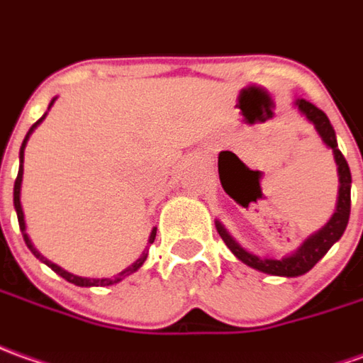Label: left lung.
<instances>
[{"mask_svg": "<svg viewBox=\"0 0 363 363\" xmlns=\"http://www.w3.org/2000/svg\"><path fill=\"white\" fill-rule=\"evenodd\" d=\"M294 107L304 115L306 119L314 125V129H316V133L320 135V139L324 140V145H326L328 149H332V152H334L340 186H337L336 211L330 216V220H328L320 230H316L314 234H310L304 242L296 248L294 252L286 254L282 258H274V256H258V254L248 252L246 248H242L240 244L234 240L233 236H230V233L224 228V224L220 223V220H214L216 230L220 234V238L224 240V244L230 248V252H233L240 262H244L246 266H250L254 270H258V272H264V274L270 276H284V278H296V276H302L306 274L308 270H312V268L316 266L318 260H322L324 254L342 238V234H344V230H346L347 226V220H350V191H352V174H350V167H347L344 155L337 149L336 130L330 125V119L326 117V113L320 111L318 107H314L312 103H308L306 99H296Z\"/></svg>", "mask_w": 363, "mask_h": 363, "instance_id": "obj_1", "label": "left lung"}]
</instances>
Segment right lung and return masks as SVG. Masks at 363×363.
<instances>
[{"label": "right lung", "instance_id": "1", "mask_svg": "<svg viewBox=\"0 0 363 363\" xmlns=\"http://www.w3.org/2000/svg\"><path fill=\"white\" fill-rule=\"evenodd\" d=\"M57 99V97H55ZM55 99L49 103V107H47V111L51 109V105L55 103ZM47 113L41 117V119L37 121L35 125L29 129V133L26 135V139H23V143H21V149H19V172H17V179H16V184H13V206H16V213H17V220H19V228H21V234H23V240H26L27 248L33 252V256L35 258H39L43 264H47L53 272H57L61 278H65L67 282H71V284L75 286H81V288H91V286H111V284H117V282H121L125 276L133 274V272H137L140 266L145 264V260H147V256H149V250H145V252L140 254L139 258L133 262V264L129 266V268H125L123 272H119V274L111 276V278H85V276H77V274H71V272H67V270H63L61 266H57L55 262H51V260H47L43 254L37 250L35 246H33V242H31V238H29V234H27V226H26V216H23V208H21V181H23V155H26V145L27 140H29V137H31V133L35 130V127L41 123V121L45 119ZM155 236H157V228H152L150 230V236H149V244L155 242Z\"/></svg>", "mask_w": 363, "mask_h": 363}]
</instances>
